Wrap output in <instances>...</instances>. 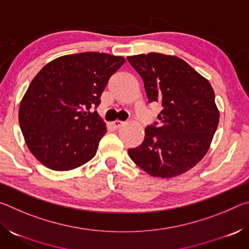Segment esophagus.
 <instances>
[{"instance_id":"obj_1","label":"esophagus","mask_w":249,"mask_h":249,"mask_svg":"<svg viewBox=\"0 0 249 249\" xmlns=\"http://www.w3.org/2000/svg\"><path fill=\"white\" fill-rule=\"evenodd\" d=\"M123 125H124V122L123 121H114V122H112L113 128H115V129H119Z\"/></svg>"}]
</instances>
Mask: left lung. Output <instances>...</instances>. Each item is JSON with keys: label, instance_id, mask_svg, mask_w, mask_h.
I'll use <instances>...</instances> for the list:
<instances>
[{"label": "left lung", "instance_id": "1", "mask_svg": "<svg viewBox=\"0 0 249 249\" xmlns=\"http://www.w3.org/2000/svg\"><path fill=\"white\" fill-rule=\"evenodd\" d=\"M127 60L144 81L148 102L162 107L159 124L147 126L144 142L128 149L129 157L153 177L182 175L204 157L217 128L212 87L178 57L150 53Z\"/></svg>", "mask_w": 249, "mask_h": 249}]
</instances>
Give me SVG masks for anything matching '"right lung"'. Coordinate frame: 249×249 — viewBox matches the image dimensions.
<instances>
[{"label": "right lung", "mask_w": 249, "mask_h": 249, "mask_svg": "<svg viewBox=\"0 0 249 249\" xmlns=\"http://www.w3.org/2000/svg\"><path fill=\"white\" fill-rule=\"evenodd\" d=\"M123 57L81 53L59 57L41 69L19 105L18 121L32 154L49 169H74L94 157L107 127L101 95Z\"/></svg>", "instance_id": "obj_1"}]
</instances>
